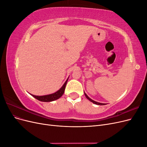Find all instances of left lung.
Here are the masks:
<instances>
[{"instance_id": "1", "label": "left lung", "mask_w": 147, "mask_h": 147, "mask_svg": "<svg viewBox=\"0 0 147 147\" xmlns=\"http://www.w3.org/2000/svg\"><path fill=\"white\" fill-rule=\"evenodd\" d=\"M84 95H85V96H86V98L89 100H90L91 102H92V103H94V104H97V105H105V104H102V103H99V102H96V101H94V100H92L91 98H90V97H89L87 95H86V93H84Z\"/></svg>"}]
</instances>
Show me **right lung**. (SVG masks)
<instances>
[{
	"label": "right lung",
	"mask_w": 147,
	"mask_h": 147,
	"mask_svg": "<svg viewBox=\"0 0 147 147\" xmlns=\"http://www.w3.org/2000/svg\"><path fill=\"white\" fill-rule=\"evenodd\" d=\"M67 80H68V78L65 81L64 84H63V86L60 88V90H59L58 91H56L55 93H53V94L45 95V96H35V95H32V96L34 97H35V99H37V100H38L40 101H42V102H51L53 100H55L56 99H58L64 94Z\"/></svg>",
	"instance_id": "add662e5"
}]
</instances>
